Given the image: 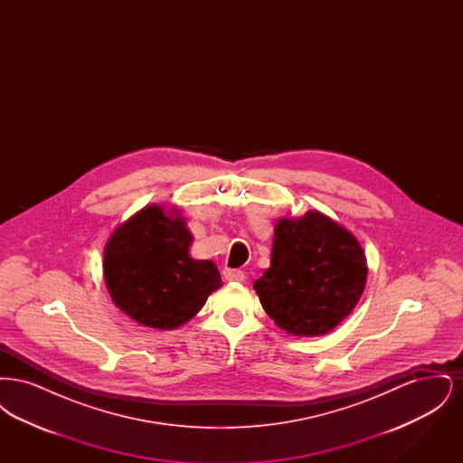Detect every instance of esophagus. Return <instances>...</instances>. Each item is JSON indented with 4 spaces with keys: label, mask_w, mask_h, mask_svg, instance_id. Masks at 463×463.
Masks as SVG:
<instances>
[{
    "label": "esophagus",
    "mask_w": 463,
    "mask_h": 463,
    "mask_svg": "<svg viewBox=\"0 0 463 463\" xmlns=\"http://www.w3.org/2000/svg\"><path fill=\"white\" fill-rule=\"evenodd\" d=\"M223 278L227 281H232V283H242L244 281V272L242 270H236V269H225L223 270Z\"/></svg>",
    "instance_id": "1"
}]
</instances>
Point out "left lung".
Here are the masks:
<instances>
[{
  "mask_svg": "<svg viewBox=\"0 0 463 463\" xmlns=\"http://www.w3.org/2000/svg\"><path fill=\"white\" fill-rule=\"evenodd\" d=\"M366 276V255L353 232L310 210L298 219L276 222L270 267L253 288L281 330L319 336L353 312Z\"/></svg>",
  "mask_w": 463,
  "mask_h": 463,
  "instance_id": "1",
  "label": "left lung"
}]
</instances>
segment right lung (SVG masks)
<instances>
[{
	"instance_id": "add662e5",
	"label": "right lung",
	"mask_w": 463,
	"mask_h": 463,
	"mask_svg": "<svg viewBox=\"0 0 463 463\" xmlns=\"http://www.w3.org/2000/svg\"><path fill=\"white\" fill-rule=\"evenodd\" d=\"M194 241L175 206L147 204L118 225L104 248V281L112 302L135 323L175 330L222 287L212 260L189 255Z\"/></svg>"
}]
</instances>
